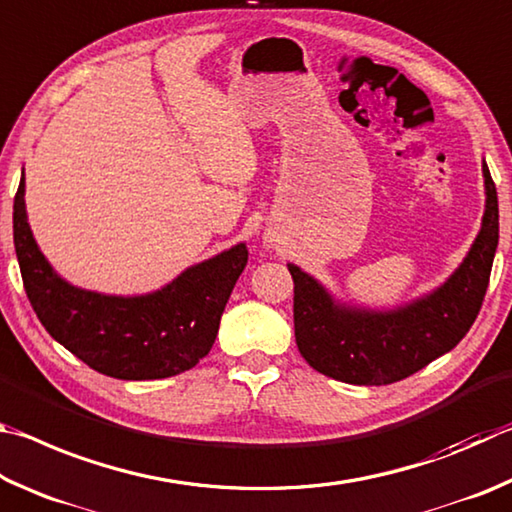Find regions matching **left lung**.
I'll list each match as a JSON object with an SVG mask.
<instances>
[{
    "label": "left lung",
    "mask_w": 512,
    "mask_h": 512,
    "mask_svg": "<svg viewBox=\"0 0 512 512\" xmlns=\"http://www.w3.org/2000/svg\"><path fill=\"white\" fill-rule=\"evenodd\" d=\"M486 211L468 256L441 288L407 306L371 310L346 306L297 265L294 337L312 369L346 384L380 387L405 380L450 353L477 319L499 242L497 188L483 161Z\"/></svg>",
    "instance_id": "1"
}]
</instances>
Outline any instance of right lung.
I'll return each instance as SVG.
<instances>
[{
    "mask_svg": "<svg viewBox=\"0 0 512 512\" xmlns=\"http://www.w3.org/2000/svg\"><path fill=\"white\" fill-rule=\"evenodd\" d=\"M13 240L26 297L58 344L116 380H161L209 355L233 285L247 265L245 242L188 267L161 290L114 297L53 272L35 242L24 204V173L13 202Z\"/></svg>",
    "mask_w": 512,
    "mask_h": 512,
    "instance_id": "1",
    "label": "right lung"
}]
</instances>
